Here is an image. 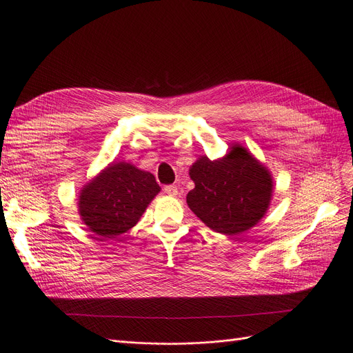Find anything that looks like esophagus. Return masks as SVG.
<instances>
[{"instance_id": "34e87169", "label": "esophagus", "mask_w": 353, "mask_h": 353, "mask_svg": "<svg viewBox=\"0 0 353 353\" xmlns=\"http://www.w3.org/2000/svg\"><path fill=\"white\" fill-rule=\"evenodd\" d=\"M164 193L165 194H168V196H176V194L179 193V190H177V186H174V185H168V186H164Z\"/></svg>"}]
</instances>
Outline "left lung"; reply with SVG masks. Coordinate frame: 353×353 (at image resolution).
Here are the masks:
<instances>
[{"mask_svg": "<svg viewBox=\"0 0 353 353\" xmlns=\"http://www.w3.org/2000/svg\"><path fill=\"white\" fill-rule=\"evenodd\" d=\"M189 176L194 181L186 202L211 230L237 236L254 227L269 210L273 180L269 170L241 145L211 161L201 157Z\"/></svg>", "mask_w": 353, "mask_h": 353, "instance_id": "left-lung-1", "label": "left lung"}]
</instances>
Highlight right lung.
<instances>
[{"label":"right lung","mask_w":353,"mask_h":353,"mask_svg":"<svg viewBox=\"0 0 353 353\" xmlns=\"http://www.w3.org/2000/svg\"><path fill=\"white\" fill-rule=\"evenodd\" d=\"M159 192L151 173L129 163H112L81 189L78 212L100 240L116 239L137 225Z\"/></svg>","instance_id":"add662e5"}]
</instances>
